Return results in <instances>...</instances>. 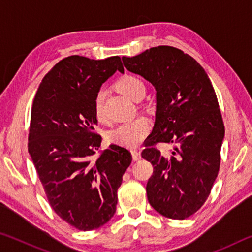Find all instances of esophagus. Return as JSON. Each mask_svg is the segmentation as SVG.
Segmentation results:
<instances>
[{"label": "esophagus", "instance_id": "34e87169", "mask_svg": "<svg viewBox=\"0 0 252 252\" xmlns=\"http://www.w3.org/2000/svg\"><path fill=\"white\" fill-rule=\"evenodd\" d=\"M131 153H132V159L134 161H138L141 159V155H140V152L138 150H131Z\"/></svg>", "mask_w": 252, "mask_h": 252}]
</instances>
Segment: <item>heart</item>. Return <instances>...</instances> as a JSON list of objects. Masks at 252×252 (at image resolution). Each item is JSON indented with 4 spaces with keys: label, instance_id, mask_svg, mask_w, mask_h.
Segmentation results:
<instances>
[{
    "label": "heart",
    "instance_id": "b5f03b06",
    "mask_svg": "<svg viewBox=\"0 0 252 252\" xmlns=\"http://www.w3.org/2000/svg\"><path fill=\"white\" fill-rule=\"evenodd\" d=\"M116 88L122 94L133 101L141 100L146 93V84L138 76L126 74L119 79L116 83ZM105 89L97 90L93 101V108L96 120L101 123H108L109 118L105 111ZM150 131V120L147 117L140 116L133 120L123 122L113 130H111L108 138L111 142L120 144L123 147L134 148L141 143Z\"/></svg>",
    "mask_w": 252,
    "mask_h": 252
}]
</instances>
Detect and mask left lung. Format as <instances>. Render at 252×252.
Here are the masks:
<instances>
[{
    "label": "left lung",
    "instance_id": "left-lung-1",
    "mask_svg": "<svg viewBox=\"0 0 252 252\" xmlns=\"http://www.w3.org/2000/svg\"><path fill=\"white\" fill-rule=\"evenodd\" d=\"M122 61L157 90L155 127L141 153L153 167L149 203L167 218H189L206 202L220 169L224 125L215 89L203 67L173 46H156ZM158 143L176 148L163 156Z\"/></svg>",
    "mask_w": 252,
    "mask_h": 252
}]
</instances>
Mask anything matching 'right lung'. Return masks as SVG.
<instances>
[{"mask_svg": "<svg viewBox=\"0 0 252 252\" xmlns=\"http://www.w3.org/2000/svg\"><path fill=\"white\" fill-rule=\"evenodd\" d=\"M117 70L125 71L117 55L64 58L45 74L32 103L29 153L51 208L81 231L112 218L132 161L131 152L118 144L93 158L101 146L93 101Z\"/></svg>", "mask_w": 252, "mask_h": 252, "instance_id": "add662e5", "label": "right lung"}]
</instances>
